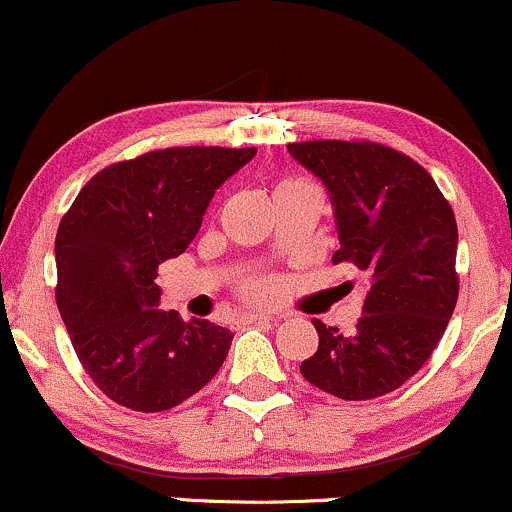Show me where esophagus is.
I'll return each instance as SVG.
<instances>
[{
	"label": "esophagus",
	"instance_id": "obj_1",
	"mask_svg": "<svg viewBox=\"0 0 512 512\" xmlns=\"http://www.w3.org/2000/svg\"><path fill=\"white\" fill-rule=\"evenodd\" d=\"M241 321H243V323H269V321H274V316H269V314H255V312H250V314L241 316Z\"/></svg>",
	"mask_w": 512,
	"mask_h": 512
}]
</instances>
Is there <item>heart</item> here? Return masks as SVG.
Masks as SVG:
<instances>
[{
  "instance_id": "1",
  "label": "heart",
  "mask_w": 512,
  "mask_h": 512,
  "mask_svg": "<svg viewBox=\"0 0 512 512\" xmlns=\"http://www.w3.org/2000/svg\"><path fill=\"white\" fill-rule=\"evenodd\" d=\"M288 184H297V181H281V184H278V189H281V186H288ZM250 293L262 295V293H264V286H262V283H252Z\"/></svg>"
}]
</instances>
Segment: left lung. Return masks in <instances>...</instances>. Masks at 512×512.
<instances>
[{
	"label": "left lung",
	"mask_w": 512,
	"mask_h": 512,
	"mask_svg": "<svg viewBox=\"0 0 512 512\" xmlns=\"http://www.w3.org/2000/svg\"><path fill=\"white\" fill-rule=\"evenodd\" d=\"M331 193L340 250L364 274L357 333L314 319L319 349L304 380L347 401L394 392L435 352L458 300V229L449 200L409 155L373 141L288 144Z\"/></svg>",
	"instance_id": "left-lung-1"
}]
</instances>
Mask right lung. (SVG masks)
<instances>
[{
    "instance_id": "right-lung-1",
    "label": "right lung",
    "mask_w": 512,
    "mask_h": 512,
    "mask_svg": "<svg viewBox=\"0 0 512 512\" xmlns=\"http://www.w3.org/2000/svg\"><path fill=\"white\" fill-rule=\"evenodd\" d=\"M257 148H160L94 174L56 231V304L94 385L158 413L215 378L234 333L158 307V267L189 248L212 196Z\"/></svg>"
}]
</instances>
